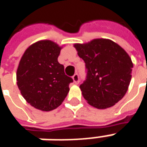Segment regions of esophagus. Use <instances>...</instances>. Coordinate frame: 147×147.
<instances>
[{"instance_id":"34e87169","label":"esophagus","mask_w":147,"mask_h":147,"mask_svg":"<svg viewBox=\"0 0 147 147\" xmlns=\"http://www.w3.org/2000/svg\"><path fill=\"white\" fill-rule=\"evenodd\" d=\"M72 79H73L74 83H76V84H78V83H80V76H79V75L78 74H75L73 76H72Z\"/></svg>"}]
</instances>
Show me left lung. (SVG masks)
<instances>
[{
  "instance_id": "1",
  "label": "left lung",
  "mask_w": 147,
  "mask_h": 147,
  "mask_svg": "<svg viewBox=\"0 0 147 147\" xmlns=\"http://www.w3.org/2000/svg\"><path fill=\"white\" fill-rule=\"evenodd\" d=\"M85 62L86 80L80 86L84 98L98 109L109 108L126 94L133 64L131 58L111 40L94 39L86 44H75Z\"/></svg>"
}]
</instances>
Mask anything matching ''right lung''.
I'll return each instance as SVG.
<instances>
[{
	"label": "right lung",
	"mask_w": 147,
	"mask_h": 147,
	"mask_svg": "<svg viewBox=\"0 0 147 147\" xmlns=\"http://www.w3.org/2000/svg\"><path fill=\"white\" fill-rule=\"evenodd\" d=\"M61 47L45 40L31 45L21 58L16 73L19 89L28 103L42 111L61 105L73 80L57 61Z\"/></svg>",
	"instance_id": "add662e5"
}]
</instances>
